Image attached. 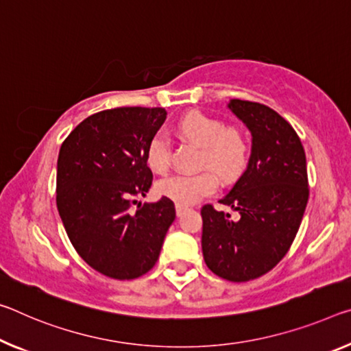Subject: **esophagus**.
<instances>
[{
  "label": "esophagus",
  "instance_id": "34e87169",
  "mask_svg": "<svg viewBox=\"0 0 351 351\" xmlns=\"http://www.w3.org/2000/svg\"><path fill=\"white\" fill-rule=\"evenodd\" d=\"M187 210V206H182V204H176V215L181 217Z\"/></svg>",
  "mask_w": 351,
  "mask_h": 351
}]
</instances>
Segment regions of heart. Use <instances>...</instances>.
<instances>
[{
	"label": "heart",
	"instance_id": "obj_1",
	"mask_svg": "<svg viewBox=\"0 0 351 351\" xmlns=\"http://www.w3.org/2000/svg\"><path fill=\"white\" fill-rule=\"evenodd\" d=\"M176 132L199 145L198 167H208L197 173H175L158 182V192L176 204H193L213 195L219 186L215 173L223 181H232L242 173L248 159V141L234 126L225 128L220 120L192 112L178 121ZM149 169L162 173L170 165V143L164 132L149 138L147 152Z\"/></svg>",
	"mask_w": 351,
	"mask_h": 351
}]
</instances>
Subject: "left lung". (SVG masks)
Returning <instances> with one entry per match:
<instances>
[{"label":"left lung","instance_id":"1","mask_svg":"<svg viewBox=\"0 0 351 351\" xmlns=\"http://www.w3.org/2000/svg\"><path fill=\"white\" fill-rule=\"evenodd\" d=\"M252 132L247 170L220 199L241 214L202 208L204 263L217 276L245 282L285 258L308 204L306 154L295 130L269 106L231 99L228 104Z\"/></svg>","mask_w":351,"mask_h":351}]
</instances>
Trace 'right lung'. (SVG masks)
<instances>
[{"label": "right lung", "mask_w": 351, "mask_h": 351, "mask_svg": "<svg viewBox=\"0 0 351 351\" xmlns=\"http://www.w3.org/2000/svg\"><path fill=\"white\" fill-rule=\"evenodd\" d=\"M167 117L164 108H115L82 120L60 147L56 203L71 245L114 280H134L154 267L175 220V204H137L153 182L147 145Z\"/></svg>", "instance_id": "add662e5"}]
</instances>
